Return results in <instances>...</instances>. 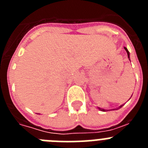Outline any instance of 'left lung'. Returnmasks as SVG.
I'll return each instance as SVG.
<instances>
[{"mask_svg": "<svg viewBox=\"0 0 148 148\" xmlns=\"http://www.w3.org/2000/svg\"><path fill=\"white\" fill-rule=\"evenodd\" d=\"M125 50H126L127 53V56H128V58H130V53H129V51L127 50V49L126 47H125ZM122 106H123V105H121V106H120V107H119V108H118V109H119V108H121V107H122ZM99 110H102V111H105V110H104V109H101V108H99Z\"/></svg>", "mask_w": 148, "mask_h": 148, "instance_id": "obj_1", "label": "left lung"}]
</instances>
